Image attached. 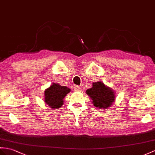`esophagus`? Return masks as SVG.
<instances>
[{"mask_svg": "<svg viewBox=\"0 0 155 155\" xmlns=\"http://www.w3.org/2000/svg\"><path fill=\"white\" fill-rule=\"evenodd\" d=\"M74 91H81V88L80 87H79V86H75Z\"/></svg>", "mask_w": 155, "mask_h": 155, "instance_id": "esophagus-1", "label": "esophagus"}]
</instances>
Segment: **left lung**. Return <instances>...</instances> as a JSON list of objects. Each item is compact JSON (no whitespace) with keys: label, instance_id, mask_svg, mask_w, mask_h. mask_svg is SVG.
<instances>
[{"label":"left lung","instance_id":"8db88e82","mask_svg":"<svg viewBox=\"0 0 155 155\" xmlns=\"http://www.w3.org/2000/svg\"><path fill=\"white\" fill-rule=\"evenodd\" d=\"M86 93L92 99L94 106L101 109L110 107L115 100L114 91L103 82L93 83L92 87L87 90Z\"/></svg>","mask_w":155,"mask_h":155}]
</instances>
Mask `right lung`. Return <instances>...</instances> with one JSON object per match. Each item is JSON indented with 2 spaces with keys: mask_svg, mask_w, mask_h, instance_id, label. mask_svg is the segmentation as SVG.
Masks as SVG:
<instances>
[{
  "mask_svg": "<svg viewBox=\"0 0 155 155\" xmlns=\"http://www.w3.org/2000/svg\"><path fill=\"white\" fill-rule=\"evenodd\" d=\"M70 91L67 87L55 83L45 91V102L53 109L61 107L64 104V98Z\"/></svg>",
  "mask_w": 155,
  "mask_h": 155,
  "instance_id": "obj_1",
  "label": "right lung"
}]
</instances>
